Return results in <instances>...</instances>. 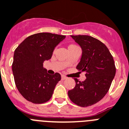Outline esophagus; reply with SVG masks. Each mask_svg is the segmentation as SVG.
Masks as SVG:
<instances>
[{"label":"esophagus","instance_id":"esophagus-1","mask_svg":"<svg viewBox=\"0 0 129 129\" xmlns=\"http://www.w3.org/2000/svg\"><path fill=\"white\" fill-rule=\"evenodd\" d=\"M67 77L64 75H61V80H65V79H66Z\"/></svg>","mask_w":129,"mask_h":129}]
</instances>
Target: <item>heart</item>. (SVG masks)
I'll use <instances>...</instances> for the list:
<instances>
[{"label": "heart", "instance_id": "b5f03b06", "mask_svg": "<svg viewBox=\"0 0 129 129\" xmlns=\"http://www.w3.org/2000/svg\"><path fill=\"white\" fill-rule=\"evenodd\" d=\"M78 47L75 44H70L69 46H68V49H71V48H77Z\"/></svg>", "mask_w": 129, "mask_h": 129}]
</instances>
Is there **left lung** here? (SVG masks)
I'll return each instance as SVG.
<instances>
[{"label": "left lung", "instance_id": "left-lung-1", "mask_svg": "<svg viewBox=\"0 0 129 129\" xmlns=\"http://www.w3.org/2000/svg\"><path fill=\"white\" fill-rule=\"evenodd\" d=\"M71 36L82 49L81 61L76 68L86 73V79L80 81L75 78V86L68 91V96L78 106H91L108 92L115 75V61L107 47L99 40L87 35Z\"/></svg>", "mask_w": 129, "mask_h": 129}]
</instances>
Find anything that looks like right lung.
<instances>
[{
  "label": "right lung",
  "mask_w": 129,
  "mask_h": 129,
  "mask_svg": "<svg viewBox=\"0 0 129 129\" xmlns=\"http://www.w3.org/2000/svg\"><path fill=\"white\" fill-rule=\"evenodd\" d=\"M66 36L41 32L26 38L16 48L12 65L14 82L27 101L41 104L51 99L61 75H50L43 67Z\"/></svg>",
  "instance_id": "add662e5"
}]
</instances>
